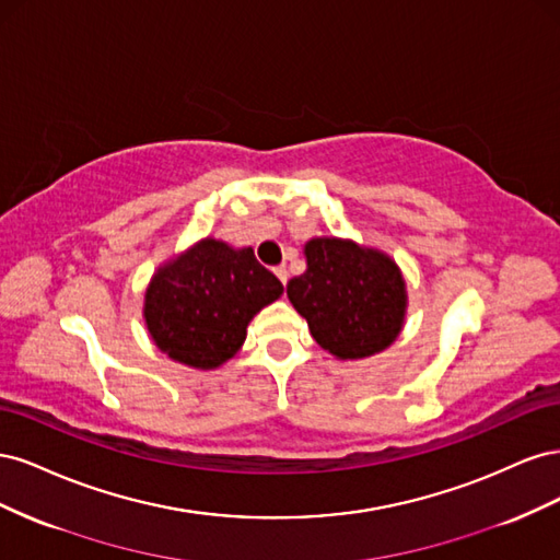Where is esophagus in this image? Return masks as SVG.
Segmentation results:
<instances>
[{
    "instance_id": "obj_1",
    "label": "esophagus",
    "mask_w": 560,
    "mask_h": 560,
    "mask_svg": "<svg viewBox=\"0 0 560 560\" xmlns=\"http://www.w3.org/2000/svg\"><path fill=\"white\" fill-rule=\"evenodd\" d=\"M276 276L280 278L282 284H287V280H290V270H287V266H278L276 268Z\"/></svg>"
}]
</instances>
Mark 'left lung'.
Segmentation results:
<instances>
[{
	"mask_svg": "<svg viewBox=\"0 0 560 560\" xmlns=\"http://www.w3.org/2000/svg\"><path fill=\"white\" fill-rule=\"evenodd\" d=\"M306 273L287 296L315 341L338 360H362L395 341L406 315V282L381 249L341 238L306 243Z\"/></svg>",
	"mask_w": 560,
	"mask_h": 560,
	"instance_id": "left-lung-1",
	"label": "left lung"
}]
</instances>
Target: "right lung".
I'll return each instance as SVG.
<instances>
[{
  "mask_svg": "<svg viewBox=\"0 0 560 560\" xmlns=\"http://www.w3.org/2000/svg\"><path fill=\"white\" fill-rule=\"evenodd\" d=\"M282 290L252 247L206 238L156 270L144 294V322L171 360L217 369L241 350L249 319Z\"/></svg>",
  "mask_w": 560,
  "mask_h": 560,
  "instance_id": "obj_1",
  "label": "right lung"
}]
</instances>
